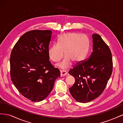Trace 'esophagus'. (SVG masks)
<instances>
[{"label":"esophagus","mask_w":123,"mask_h":123,"mask_svg":"<svg viewBox=\"0 0 123 123\" xmlns=\"http://www.w3.org/2000/svg\"><path fill=\"white\" fill-rule=\"evenodd\" d=\"M60 75H61V77H62V76H64L65 75H66L67 74V73L66 72V71L65 70H61L60 71Z\"/></svg>","instance_id":"1"}]
</instances>
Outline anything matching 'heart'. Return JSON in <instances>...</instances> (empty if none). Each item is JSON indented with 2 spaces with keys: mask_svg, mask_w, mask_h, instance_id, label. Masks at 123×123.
<instances>
[{
  "mask_svg": "<svg viewBox=\"0 0 123 123\" xmlns=\"http://www.w3.org/2000/svg\"><path fill=\"white\" fill-rule=\"evenodd\" d=\"M88 48V41L85 35L75 32L67 33L58 38L57 44L49 48L48 55L52 61L58 62L64 56V52L65 58L56 66L65 69L71 65L72 62L77 64L82 61L87 53Z\"/></svg>",
  "mask_w": 123,
  "mask_h": 123,
  "instance_id": "1",
  "label": "heart"
}]
</instances>
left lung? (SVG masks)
Returning a JSON list of instances; mask_svg holds the SVG:
<instances>
[{"instance_id":"left-lung-1","label":"left lung","mask_w":123,"mask_h":123,"mask_svg":"<svg viewBox=\"0 0 123 123\" xmlns=\"http://www.w3.org/2000/svg\"><path fill=\"white\" fill-rule=\"evenodd\" d=\"M93 50L88 60L80 62L69 73L75 78L69 88L77 102L86 103L102 93L112 72V54L109 47L100 36L93 34Z\"/></svg>"}]
</instances>
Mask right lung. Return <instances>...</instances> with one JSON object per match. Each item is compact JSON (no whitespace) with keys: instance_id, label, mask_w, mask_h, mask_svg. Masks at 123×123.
Segmentation results:
<instances>
[{"instance_id":"obj_1","label":"right lung","mask_w":123,"mask_h":123,"mask_svg":"<svg viewBox=\"0 0 123 123\" xmlns=\"http://www.w3.org/2000/svg\"><path fill=\"white\" fill-rule=\"evenodd\" d=\"M50 30L26 32L14 46L10 57V75L15 87L32 102L45 99L60 76L58 69L49 61Z\"/></svg>"}]
</instances>
